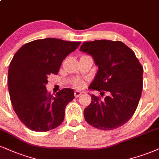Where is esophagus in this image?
Here are the masks:
<instances>
[{"label": "esophagus", "instance_id": "obj_1", "mask_svg": "<svg viewBox=\"0 0 159 159\" xmlns=\"http://www.w3.org/2000/svg\"><path fill=\"white\" fill-rule=\"evenodd\" d=\"M81 93H82L81 92H80V91H78V90L75 91V93H74L75 97V98H78V97H79L80 95H81Z\"/></svg>", "mask_w": 159, "mask_h": 159}]
</instances>
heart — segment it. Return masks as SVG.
Here are the masks:
<instances>
[{
  "label": "heart",
  "instance_id": "b5f03b06",
  "mask_svg": "<svg viewBox=\"0 0 159 159\" xmlns=\"http://www.w3.org/2000/svg\"><path fill=\"white\" fill-rule=\"evenodd\" d=\"M75 85L77 86V87H81V86H82V83L81 81H76L75 83Z\"/></svg>",
  "mask_w": 159,
  "mask_h": 159
}]
</instances>
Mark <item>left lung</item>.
<instances>
[{"label": "left lung", "mask_w": 159, "mask_h": 159, "mask_svg": "<svg viewBox=\"0 0 159 159\" xmlns=\"http://www.w3.org/2000/svg\"><path fill=\"white\" fill-rule=\"evenodd\" d=\"M80 51L91 55L98 67L89 89L108 94L103 100L91 95L84 110L86 121L103 130L124 125L134 114L142 92L144 70L134 52L121 41L109 40L84 42Z\"/></svg>", "instance_id": "obj_1"}]
</instances>
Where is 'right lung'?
Masks as SVG:
<instances>
[{
    "mask_svg": "<svg viewBox=\"0 0 159 159\" xmlns=\"http://www.w3.org/2000/svg\"><path fill=\"white\" fill-rule=\"evenodd\" d=\"M81 42L48 38L22 46L13 57L8 72V87L13 109L20 121L35 132L58 127L64 118L66 106L75 98L70 88L55 96L47 93L50 74L57 75L61 63Z\"/></svg>",
    "mask_w": 159,
    "mask_h": 159,
    "instance_id": "1",
    "label": "right lung"
}]
</instances>
